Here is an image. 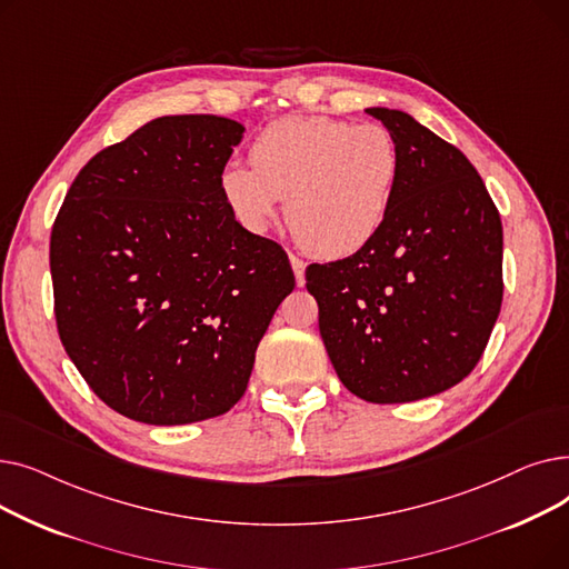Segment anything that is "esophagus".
<instances>
[{
  "mask_svg": "<svg viewBox=\"0 0 569 569\" xmlns=\"http://www.w3.org/2000/svg\"><path fill=\"white\" fill-rule=\"evenodd\" d=\"M290 264H292V272H295V281L297 286H305V267L307 262L302 258H297L290 253Z\"/></svg>",
  "mask_w": 569,
  "mask_h": 569,
  "instance_id": "34e87169",
  "label": "esophagus"
}]
</instances>
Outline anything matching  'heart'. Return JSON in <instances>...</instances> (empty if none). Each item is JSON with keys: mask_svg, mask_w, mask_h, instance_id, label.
<instances>
[{"mask_svg": "<svg viewBox=\"0 0 569 569\" xmlns=\"http://www.w3.org/2000/svg\"><path fill=\"white\" fill-rule=\"evenodd\" d=\"M251 168L230 163L221 196L244 228L262 232L286 200V223L307 251L343 258L365 249L390 214L401 182V147L382 124L290 117L262 129Z\"/></svg>", "mask_w": 569, "mask_h": 569, "instance_id": "1", "label": "heart"}]
</instances>
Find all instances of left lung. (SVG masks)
Segmentation results:
<instances>
[{"mask_svg": "<svg viewBox=\"0 0 569 569\" xmlns=\"http://www.w3.org/2000/svg\"><path fill=\"white\" fill-rule=\"evenodd\" d=\"M401 147V182L357 253L307 267L337 376L371 403L427 399L461 382L502 305V223L463 152L401 110L369 108Z\"/></svg>", "mask_w": 569, "mask_h": 569, "instance_id": "1", "label": "left lung"}]
</instances>
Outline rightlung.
Instances as JSON below:
<instances>
[{"mask_svg":"<svg viewBox=\"0 0 569 569\" xmlns=\"http://www.w3.org/2000/svg\"><path fill=\"white\" fill-rule=\"evenodd\" d=\"M244 127L159 117L87 161L50 234L57 332L92 392L174 427L242 399L295 277L228 209L219 177Z\"/></svg>","mask_w":569,"mask_h":569,"instance_id":"add662e5","label":"right lung"}]
</instances>
